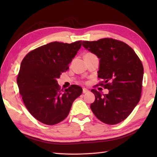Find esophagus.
I'll list each match as a JSON object with an SVG mask.
<instances>
[{
  "label": "esophagus",
  "instance_id": "34e87169",
  "mask_svg": "<svg viewBox=\"0 0 157 157\" xmlns=\"http://www.w3.org/2000/svg\"><path fill=\"white\" fill-rule=\"evenodd\" d=\"M88 91H89V90L86 89V88H83V90H82V92H83V94H85V93H86Z\"/></svg>",
  "mask_w": 157,
  "mask_h": 157
}]
</instances>
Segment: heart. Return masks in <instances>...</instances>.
Masks as SVG:
<instances>
[{"label": "heart", "mask_w": 157, "mask_h": 157, "mask_svg": "<svg viewBox=\"0 0 157 157\" xmlns=\"http://www.w3.org/2000/svg\"><path fill=\"white\" fill-rule=\"evenodd\" d=\"M94 55V54H92V53H90V52H89V53H86V54L85 55V56H86V55Z\"/></svg>", "instance_id": "obj_1"}]
</instances>
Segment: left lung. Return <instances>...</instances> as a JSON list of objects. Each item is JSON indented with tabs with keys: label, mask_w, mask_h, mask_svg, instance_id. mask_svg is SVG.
I'll use <instances>...</instances> for the list:
<instances>
[{
	"label": "left lung",
	"mask_w": 157,
	"mask_h": 157,
	"mask_svg": "<svg viewBox=\"0 0 157 157\" xmlns=\"http://www.w3.org/2000/svg\"><path fill=\"white\" fill-rule=\"evenodd\" d=\"M82 46L100 59L99 84L109 89L102 94L95 89L91 109L102 123L116 124L123 121L139 103L142 91L143 66L136 52L123 41L111 38L83 41Z\"/></svg>",
	"instance_id": "1"
}]
</instances>
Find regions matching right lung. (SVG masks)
<instances>
[{
	"instance_id": "1",
	"label": "right lung",
	"mask_w": 157,
	"mask_h": 157,
	"mask_svg": "<svg viewBox=\"0 0 157 157\" xmlns=\"http://www.w3.org/2000/svg\"><path fill=\"white\" fill-rule=\"evenodd\" d=\"M81 46L82 41L51 42L28 52L21 62L17 80L19 93L29 112L41 123L54 125L64 120L82 94L78 85L63 91L57 81Z\"/></svg>"
}]
</instances>
